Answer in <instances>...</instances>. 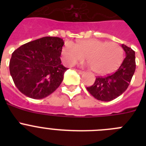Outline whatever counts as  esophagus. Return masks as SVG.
<instances>
[{"label":"esophagus","mask_w":146,"mask_h":146,"mask_svg":"<svg viewBox=\"0 0 146 146\" xmlns=\"http://www.w3.org/2000/svg\"><path fill=\"white\" fill-rule=\"evenodd\" d=\"M77 73H79L80 74H85V72H83V71H81V70H78V69H77Z\"/></svg>","instance_id":"obj_1"}]
</instances>
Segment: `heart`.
<instances>
[{"mask_svg":"<svg viewBox=\"0 0 146 146\" xmlns=\"http://www.w3.org/2000/svg\"><path fill=\"white\" fill-rule=\"evenodd\" d=\"M84 58L95 74L105 75L119 68L123 60V50L116 42L88 39L72 45L66 44L61 50L62 60L67 66L82 61Z\"/></svg>","mask_w":146,"mask_h":146,"instance_id":"b5f03b06","label":"heart"}]
</instances>
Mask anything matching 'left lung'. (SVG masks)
Instances as JSON below:
<instances>
[{"mask_svg": "<svg viewBox=\"0 0 146 146\" xmlns=\"http://www.w3.org/2000/svg\"><path fill=\"white\" fill-rule=\"evenodd\" d=\"M121 47L126 53V58L116 72L107 77H96L94 85L87 88L88 92L99 101L110 102L126 91L135 73V52L125 44Z\"/></svg>", "mask_w": 146, "mask_h": 146, "instance_id": "8db88e82", "label": "left lung"}]
</instances>
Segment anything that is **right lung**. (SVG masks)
Wrapping results in <instances>:
<instances>
[{"instance_id":"1","label":"right lung","mask_w":146,"mask_h":146,"mask_svg":"<svg viewBox=\"0 0 146 146\" xmlns=\"http://www.w3.org/2000/svg\"><path fill=\"white\" fill-rule=\"evenodd\" d=\"M64 42L45 36L28 42L14 51L9 71L18 90L34 99L47 97L59 87L67 68L60 56Z\"/></svg>"}]
</instances>
